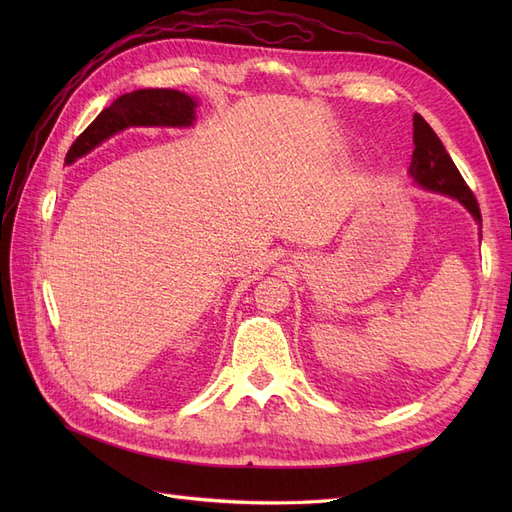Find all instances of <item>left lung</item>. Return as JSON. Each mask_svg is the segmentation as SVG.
Wrapping results in <instances>:
<instances>
[{"label": "left lung", "instance_id": "obj_1", "mask_svg": "<svg viewBox=\"0 0 512 512\" xmlns=\"http://www.w3.org/2000/svg\"><path fill=\"white\" fill-rule=\"evenodd\" d=\"M414 132H412V141H414V151H412V162L408 168V175L412 181L418 185V188L451 196L466 207L476 224L480 226V209L474 194L459 175V170L455 162L448 156L442 141L438 134L431 130L429 123L414 113Z\"/></svg>", "mask_w": 512, "mask_h": 512}]
</instances>
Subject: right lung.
I'll return each instance as SVG.
<instances>
[{"label":"right lung","mask_w":512,"mask_h":512,"mask_svg":"<svg viewBox=\"0 0 512 512\" xmlns=\"http://www.w3.org/2000/svg\"><path fill=\"white\" fill-rule=\"evenodd\" d=\"M196 106V98L177 89H136L123 94L76 138L66 164H74L126 128H190L196 121Z\"/></svg>","instance_id":"right-lung-1"}]
</instances>
